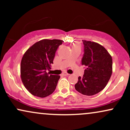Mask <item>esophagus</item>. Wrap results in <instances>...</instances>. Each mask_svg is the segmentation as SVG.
<instances>
[{"label": "esophagus", "mask_w": 130, "mask_h": 130, "mask_svg": "<svg viewBox=\"0 0 130 130\" xmlns=\"http://www.w3.org/2000/svg\"><path fill=\"white\" fill-rule=\"evenodd\" d=\"M62 75H63V76H68V75H70V74H68V73H67L65 72V73H62Z\"/></svg>", "instance_id": "esophagus-1"}]
</instances>
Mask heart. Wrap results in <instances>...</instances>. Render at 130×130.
Listing matches in <instances>:
<instances>
[{
    "mask_svg": "<svg viewBox=\"0 0 130 130\" xmlns=\"http://www.w3.org/2000/svg\"><path fill=\"white\" fill-rule=\"evenodd\" d=\"M74 47H75V46H74Z\"/></svg>",
    "mask_w": 130,
    "mask_h": 130,
    "instance_id": "obj_1",
    "label": "heart"
}]
</instances>
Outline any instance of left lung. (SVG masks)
Here are the masks:
<instances>
[{
	"mask_svg": "<svg viewBox=\"0 0 130 130\" xmlns=\"http://www.w3.org/2000/svg\"><path fill=\"white\" fill-rule=\"evenodd\" d=\"M84 54L82 65L86 67L83 77H78L75 89L83 95H95L106 87L112 73V59L101 44L83 40Z\"/></svg>",
	"mask_w": 130,
	"mask_h": 130,
	"instance_id": "8db88e82",
	"label": "left lung"
}]
</instances>
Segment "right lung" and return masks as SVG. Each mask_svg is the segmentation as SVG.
<instances>
[{
  "instance_id": "right-lung-1",
  "label": "right lung",
  "mask_w": 130,
  "mask_h": 130,
  "mask_svg": "<svg viewBox=\"0 0 130 130\" xmlns=\"http://www.w3.org/2000/svg\"><path fill=\"white\" fill-rule=\"evenodd\" d=\"M60 40L43 39L26 51L21 62V78L24 87L34 96L44 98L56 89L59 75L46 73L50 70Z\"/></svg>"
}]
</instances>
